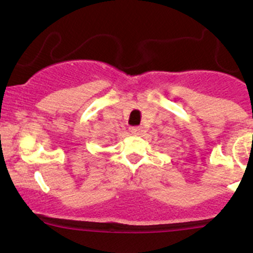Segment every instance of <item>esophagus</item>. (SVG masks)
<instances>
[{"instance_id": "obj_1", "label": "esophagus", "mask_w": 253, "mask_h": 253, "mask_svg": "<svg viewBox=\"0 0 253 253\" xmlns=\"http://www.w3.org/2000/svg\"><path fill=\"white\" fill-rule=\"evenodd\" d=\"M144 130L145 129L143 127H132V128H130V133H132L133 135H140L143 134Z\"/></svg>"}]
</instances>
